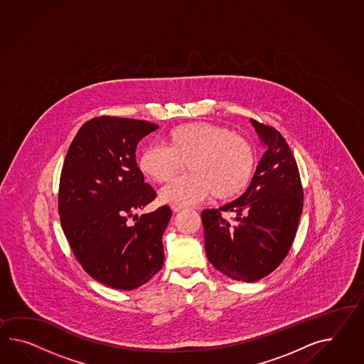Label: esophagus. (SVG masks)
Here are the masks:
<instances>
[{
  "instance_id": "34e87169",
  "label": "esophagus",
  "mask_w": 364,
  "mask_h": 364,
  "mask_svg": "<svg viewBox=\"0 0 364 364\" xmlns=\"http://www.w3.org/2000/svg\"><path fill=\"white\" fill-rule=\"evenodd\" d=\"M186 206H183V205H178V204H172L171 205V209L175 212V213H178V212H180V210H183Z\"/></svg>"
}]
</instances>
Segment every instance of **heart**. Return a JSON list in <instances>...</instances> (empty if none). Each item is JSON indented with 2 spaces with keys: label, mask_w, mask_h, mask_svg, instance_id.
I'll return each mask as SVG.
<instances>
[{
  "label": "heart",
  "mask_w": 364,
  "mask_h": 364,
  "mask_svg": "<svg viewBox=\"0 0 364 364\" xmlns=\"http://www.w3.org/2000/svg\"><path fill=\"white\" fill-rule=\"evenodd\" d=\"M189 173L160 192L166 204L201 203L213 195L218 201L240 197L251 184L257 167V149L247 138L222 124H178L166 135V146H149L138 158L144 178L168 183L184 164Z\"/></svg>",
  "instance_id": "b5f03b06"
}]
</instances>
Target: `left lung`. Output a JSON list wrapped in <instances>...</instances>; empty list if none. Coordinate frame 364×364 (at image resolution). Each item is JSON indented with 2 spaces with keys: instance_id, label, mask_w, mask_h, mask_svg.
<instances>
[{
  "instance_id": "left-lung-1",
  "label": "left lung",
  "mask_w": 364,
  "mask_h": 364,
  "mask_svg": "<svg viewBox=\"0 0 364 364\" xmlns=\"http://www.w3.org/2000/svg\"><path fill=\"white\" fill-rule=\"evenodd\" d=\"M251 124L266 144L251 184L230 204L201 213L209 262L247 283L269 275L288 255L304 205L300 172L285 138L271 126Z\"/></svg>"
}]
</instances>
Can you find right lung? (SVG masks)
I'll list each match as a JSON object with an SVG mask.
<instances>
[{
    "label": "right lung",
    "instance_id": "obj_1",
    "mask_svg": "<svg viewBox=\"0 0 364 364\" xmlns=\"http://www.w3.org/2000/svg\"><path fill=\"white\" fill-rule=\"evenodd\" d=\"M159 126L102 116L82 124L63 164L58 209L63 231L81 267L98 283L132 291L156 275L164 263L167 205L138 217L155 200L144 183L135 151ZM137 222L128 225V218Z\"/></svg>",
    "mask_w": 364,
    "mask_h": 364
}]
</instances>
